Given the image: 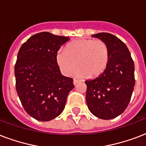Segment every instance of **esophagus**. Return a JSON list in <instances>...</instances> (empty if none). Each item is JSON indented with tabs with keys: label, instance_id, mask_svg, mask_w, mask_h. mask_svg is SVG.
Listing matches in <instances>:
<instances>
[{
	"label": "esophagus",
	"instance_id": "34e87169",
	"mask_svg": "<svg viewBox=\"0 0 146 146\" xmlns=\"http://www.w3.org/2000/svg\"><path fill=\"white\" fill-rule=\"evenodd\" d=\"M80 82V81L77 80H73V84H74L75 86L76 85V84H78Z\"/></svg>",
	"mask_w": 146,
	"mask_h": 146
}]
</instances>
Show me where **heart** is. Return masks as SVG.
Listing matches in <instances>:
<instances>
[{"mask_svg": "<svg viewBox=\"0 0 146 146\" xmlns=\"http://www.w3.org/2000/svg\"><path fill=\"white\" fill-rule=\"evenodd\" d=\"M110 60L109 47L103 40L80 39L68 43L56 56L61 72L70 76L78 66L77 75L96 78L102 75Z\"/></svg>", "mask_w": 146, "mask_h": 146, "instance_id": "1", "label": "heart"}]
</instances>
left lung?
Masks as SVG:
<instances>
[{
    "label": "left lung",
    "mask_w": 146,
    "mask_h": 146,
    "mask_svg": "<svg viewBox=\"0 0 146 146\" xmlns=\"http://www.w3.org/2000/svg\"><path fill=\"white\" fill-rule=\"evenodd\" d=\"M93 36L105 41L110 60L104 73L92 80L85 81L86 99L89 110L96 117L111 119L127 108L135 86V66L125 43L109 33Z\"/></svg>",
    "instance_id": "obj_1"
}]
</instances>
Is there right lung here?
I'll return each mask as SVG.
<instances>
[{
  "label": "right lung",
  "instance_id": "add662e5",
  "mask_svg": "<svg viewBox=\"0 0 146 146\" xmlns=\"http://www.w3.org/2000/svg\"><path fill=\"white\" fill-rule=\"evenodd\" d=\"M69 37L41 32L22 44L17 53L14 74L21 104L35 119L46 122L60 115L73 79L60 73L56 55Z\"/></svg>",
  "mask_w": 146,
  "mask_h": 146
}]
</instances>
